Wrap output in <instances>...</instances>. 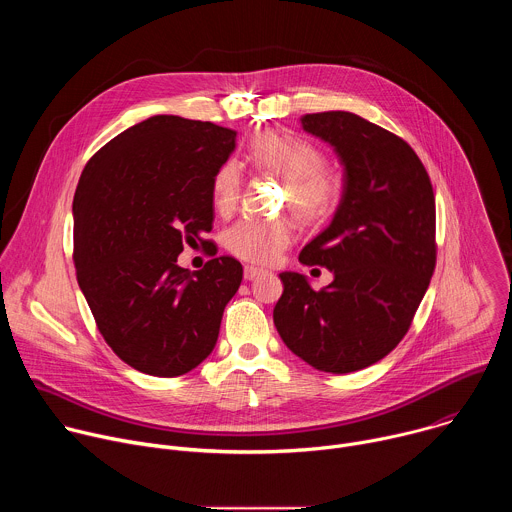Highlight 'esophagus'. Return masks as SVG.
Here are the masks:
<instances>
[{
	"label": "esophagus",
	"mask_w": 512,
	"mask_h": 512,
	"mask_svg": "<svg viewBox=\"0 0 512 512\" xmlns=\"http://www.w3.org/2000/svg\"><path fill=\"white\" fill-rule=\"evenodd\" d=\"M261 273H263V269H259V267H251V265L245 267V279H247V281L257 279Z\"/></svg>",
	"instance_id": "esophagus-1"
}]
</instances>
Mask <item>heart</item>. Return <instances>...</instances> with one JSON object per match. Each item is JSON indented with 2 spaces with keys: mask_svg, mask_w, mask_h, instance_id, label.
<instances>
[{
  "mask_svg": "<svg viewBox=\"0 0 512 512\" xmlns=\"http://www.w3.org/2000/svg\"><path fill=\"white\" fill-rule=\"evenodd\" d=\"M249 160L261 174H269L283 182V208L300 225H316L328 218L340 198L338 178L324 168V156L316 145L277 131L259 133L249 145ZM243 178L235 162H227L212 178V202L221 214L237 208ZM291 243V225L285 218L255 221L245 218L225 233V247L231 255L255 263L269 265Z\"/></svg>",
  "mask_w": 512,
  "mask_h": 512,
  "instance_id": "heart-1",
  "label": "heart"
}]
</instances>
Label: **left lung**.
Wrapping results in <instances>:
<instances>
[{
  "instance_id": "8db88e82",
  "label": "left lung",
  "mask_w": 512,
  "mask_h": 512,
  "mask_svg": "<svg viewBox=\"0 0 512 512\" xmlns=\"http://www.w3.org/2000/svg\"><path fill=\"white\" fill-rule=\"evenodd\" d=\"M344 166L340 204L300 263L334 281L312 289L283 271L273 310L285 346L314 369L346 375L387 356L407 334L435 269V196L429 176L395 133L348 111L302 117Z\"/></svg>"
}]
</instances>
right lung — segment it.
Here are the masks:
<instances>
[{
	"label": "right lung",
	"mask_w": 512,
	"mask_h": 512,
	"mask_svg": "<svg viewBox=\"0 0 512 512\" xmlns=\"http://www.w3.org/2000/svg\"><path fill=\"white\" fill-rule=\"evenodd\" d=\"M235 137L210 121L154 115L105 143L81 174L77 279L105 342L139 373L196 369L241 285L243 267L227 255L194 273L178 265L184 245L212 231V178Z\"/></svg>",
	"instance_id": "1"
}]
</instances>
